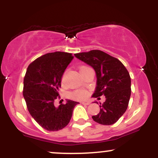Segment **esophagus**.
<instances>
[{
	"instance_id": "esophagus-1",
	"label": "esophagus",
	"mask_w": 158,
	"mask_h": 158,
	"mask_svg": "<svg viewBox=\"0 0 158 158\" xmlns=\"http://www.w3.org/2000/svg\"><path fill=\"white\" fill-rule=\"evenodd\" d=\"M82 105H85V106H88V105H90V102H88V101H83V102H81Z\"/></svg>"
}]
</instances>
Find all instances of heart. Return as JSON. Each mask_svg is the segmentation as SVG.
Segmentation results:
<instances>
[{"mask_svg":"<svg viewBox=\"0 0 158 158\" xmlns=\"http://www.w3.org/2000/svg\"><path fill=\"white\" fill-rule=\"evenodd\" d=\"M82 68H85V67H82ZM86 95L87 94L85 91H83V90H77V91L73 92V93L70 94V97L75 99H84L86 97Z\"/></svg>","mask_w":158,"mask_h":158,"instance_id":"heart-1","label":"heart"}]
</instances>
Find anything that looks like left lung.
Returning <instances> with one entry per match:
<instances>
[{
    "instance_id": "left-lung-1",
    "label": "left lung",
    "mask_w": 158,
    "mask_h": 158,
    "mask_svg": "<svg viewBox=\"0 0 158 158\" xmlns=\"http://www.w3.org/2000/svg\"><path fill=\"white\" fill-rule=\"evenodd\" d=\"M74 56L95 70L97 83L92 97L98 99L102 95L106 97L102 104L99 102V113L92 118L99 124H114L126 112L129 102L131 77L128 70L120 61L101 50H94Z\"/></svg>"
}]
</instances>
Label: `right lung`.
<instances>
[{
	"mask_svg": "<svg viewBox=\"0 0 158 158\" xmlns=\"http://www.w3.org/2000/svg\"><path fill=\"white\" fill-rule=\"evenodd\" d=\"M73 59L69 52H49L27 68L23 79V98L32 118L48 131L64 128L71 119L74 107L79 104L67 99L66 104L54 106L63 74Z\"/></svg>",
	"mask_w": 158,
	"mask_h": 158,
	"instance_id": "1",
	"label": "right lung"
}]
</instances>
